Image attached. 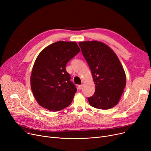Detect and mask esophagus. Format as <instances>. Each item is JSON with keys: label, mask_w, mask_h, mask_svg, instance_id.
I'll return each mask as SVG.
<instances>
[{"label": "esophagus", "mask_w": 151, "mask_h": 151, "mask_svg": "<svg viewBox=\"0 0 151 151\" xmlns=\"http://www.w3.org/2000/svg\"><path fill=\"white\" fill-rule=\"evenodd\" d=\"M78 89H83V84H80V85H78Z\"/></svg>", "instance_id": "obj_1"}]
</instances>
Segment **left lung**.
Listing matches in <instances>:
<instances>
[{"label": "left lung", "mask_w": 151, "mask_h": 151, "mask_svg": "<svg viewBox=\"0 0 151 151\" xmlns=\"http://www.w3.org/2000/svg\"><path fill=\"white\" fill-rule=\"evenodd\" d=\"M91 70L96 86L89 104L96 108L108 109L116 106L126 85V76L116 53L104 43L86 41L79 43Z\"/></svg>", "instance_id": "obj_1"}]
</instances>
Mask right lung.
<instances>
[{
	"label": "right lung",
	"instance_id": "right-lung-1",
	"mask_svg": "<svg viewBox=\"0 0 151 151\" xmlns=\"http://www.w3.org/2000/svg\"><path fill=\"white\" fill-rule=\"evenodd\" d=\"M80 51L76 42L60 41L47 46L38 54L32 70L30 86L41 106L57 111L70 105L76 88L65 66Z\"/></svg>",
	"mask_w": 151,
	"mask_h": 151
}]
</instances>
